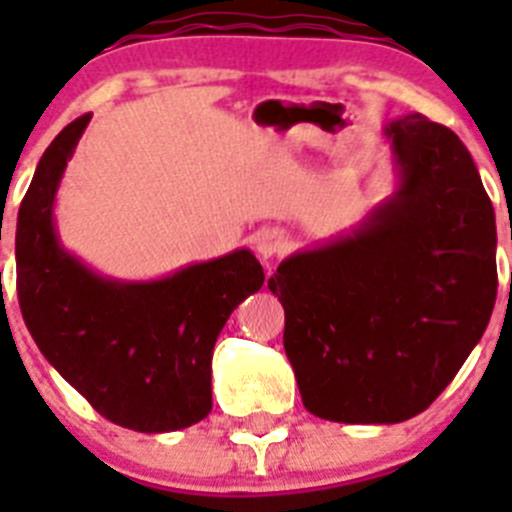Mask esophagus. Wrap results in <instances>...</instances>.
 I'll use <instances>...</instances> for the list:
<instances>
[{
    "mask_svg": "<svg viewBox=\"0 0 512 512\" xmlns=\"http://www.w3.org/2000/svg\"><path fill=\"white\" fill-rule=\"evenodd\" d=\"M253 248H256V253H259V259L271 261L274 256L287 253L289 241H287V235L279 233V230H261V233L256 235V241H253Z\"/></svg>",
    "mask_w": 512,
    "mask_h": 512,
    "instance_id": "obj_1",
    "label": "esophagus"
}]
</instances>
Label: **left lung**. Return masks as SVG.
Returning a JSON list of instances; mask_svg holds the SVG:
<instances>
[{
  "label": "left lung",
  "mask_w": 512,
  "mask_h": 512,
  "mask_svg": "<svg viewBox=\"0 0 512 512\" xmlns=\"http://www.w3.org/2000/svg\"><path fill=\"white\" fill-rule=\"evenodd\" d=\"M392 197L269 279L302 405L336 423L423 413L472 354L497 295L495 210L454 130L423 115L384 125Z\"/></svg>",
  "instance_id": "obj_1"
}]
</instances>
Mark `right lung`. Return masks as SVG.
Segmentation results:
<instances>
[{
	"instance_id": "right-lung-1",
	"label": "right lung",
	"mask_w": 512,
	"mask_h": 512,
	"mask_svg": "<svg viewBox=\"0 0 512 512\" xmlns=\"http://www.w3.org/2000/svg\"><path fill=\"white\" fill-rule=\"evenodd\" d=\"M84 115L45 148L17 215V297L40 354L115 425L169 433L212 410V348L230 312L264 284L248 248L153 282L102 277L61 246L56 192Z\"/></svg>"
}]
</instances>
